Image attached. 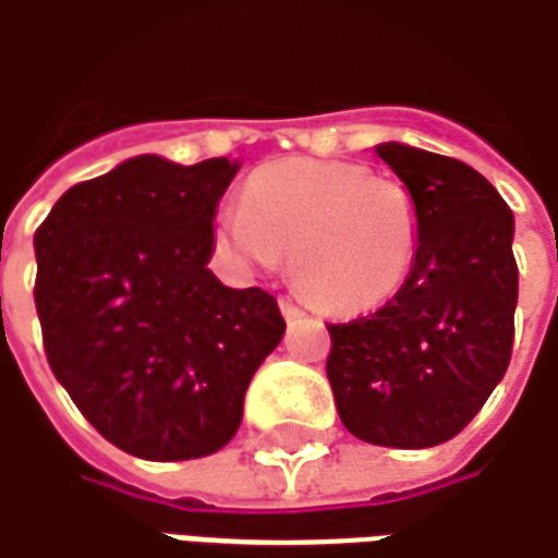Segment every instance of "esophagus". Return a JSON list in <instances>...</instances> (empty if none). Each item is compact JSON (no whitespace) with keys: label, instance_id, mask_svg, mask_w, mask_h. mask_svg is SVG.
Wrapping results in <instances>:
<instances>
[{"label":"esophagus","instance_id":"34e87169","mask_svg":"<svg viewBox=\"0 0 558 558\" xmlns=\"http://www.w3.org/2000/svg\"><path fill=\"white\" fill-rule=\"evenodd\" d=\"M280 314H283V320H287V324H295V320H302V317H305V311L299 308L295 302H290V299H280Z\"/></svg>","mask_w":558,"mask_h":558}]
</instances>
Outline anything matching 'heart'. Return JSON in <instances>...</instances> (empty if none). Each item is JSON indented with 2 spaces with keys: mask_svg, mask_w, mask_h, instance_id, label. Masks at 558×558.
Returning a JSON list of instances; mask_svg holds the SVG:
<instances>
[{
  "mask_svg": "<svg viewBox=\"0 0 558 558\" xmlns=\"http://www.w3.org/2000/svg\"><path fill=\"white\" fill-rule=\"evenodd\" d=\"M216 241L234 259L278 265L329 314H366L403 290L422 244L407 185L354 161L280 158L256 168L241 204L216 216Z\"/></svg>",
  "mask_w": 558,
  "mask_h": 558,
  "instance_id": "heart-1",
  "label": "heart"
}]
</instances>
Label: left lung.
Instances as JSON below:
<instances>
[{
  "label": "left lung",
  "instance_id": "left-lung-1",
  "mask_svg": "<svg viewBox=\"0 0 558 558\" xmlns=\"http://www.w3.org/2000/svg\"><path fill=\"white\" fill-rule=\"evenodd\" d=\"M375 155L415 198L422 244L400 293L329 327L327 375L354 437L430 449L461 434L507 373L519 299L513 214L458 158L407 143H378Z\"/></svg>",
  "mask_w": 558,
  "mask_h": 558
}]
</instances>
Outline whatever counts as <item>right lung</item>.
I'll return each instance as SVG.
<instances>
[{"label": "right lung", "mask_w": 558, "mask_h": 558, "mask_svg": "<svg viewBox=\"0 0 558 558\" xmlns=\"http://www.w3.org/2000/svg\"><path fill=\"white\" fill-rule=\"evenodd\" d=\"M234 158L136 155L66 189L41 222L36 311L51 373L112 446L146 461L219 452L283 339L275 295L207 268Z\"/></svg>", "instance_id": "add662e5"}]
</instances>
